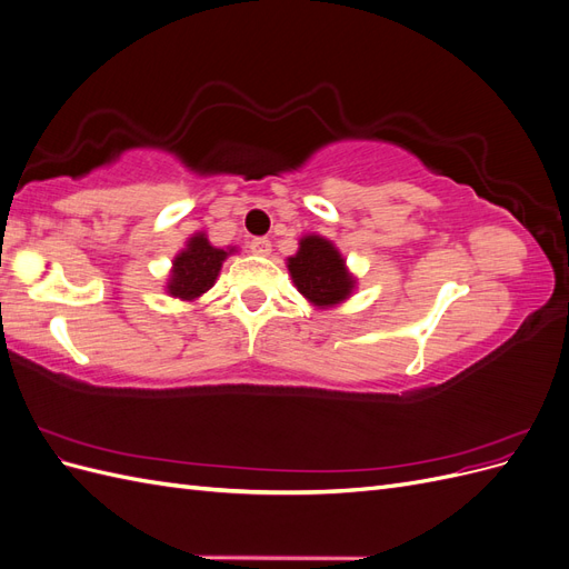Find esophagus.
Instances as JSON below:
<instances>
[{"label":"esophagus","mask_w":569,"mask_h":569,"mask_svg":"<svg viewBox=\"0 0 569 569\" xmlns=\"http://www.w3.org/2000/svg\"><path fill=\"white\" fill-rule=\"evenodd\" d=\"M249 249H251L256 256H268L270 249H272V244H270L268 237H253L251 242H249Z\"/></svg>","instance_id":"34e87169"}]
</instances>
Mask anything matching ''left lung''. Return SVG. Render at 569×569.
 <instances>
[{"mask_svg":"<svg viewBox=\"0 0 569 569\" xmlns=\"http://www.w3.org/2000/svg\"><path fill=\"white\" fill-rule=\"evenodd\" d=\"M289 272L297 289L316 306H335L353 289V278L347 272L341 253L318 234L301 239L297 256L289 258Z\"/></svg>","mask_w":569,"mask_h":569,"instance_id":"1","label":"left lung"}]
</instances>
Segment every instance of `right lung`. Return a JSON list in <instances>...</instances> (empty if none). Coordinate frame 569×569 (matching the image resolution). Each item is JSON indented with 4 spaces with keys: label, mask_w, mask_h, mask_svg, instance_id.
I'll list each match as a JSON object with an SVG mask.
<instances>
[{
    "label": "right lung",
    "mask_w": 569,
    "mask_h": 569,
    "mask_svg": "<svg viewBox=\"0 0 569 569\" xmlns=\"http://www.w3.org/2000/svg\"><path fill=\"white\" fill-rule=\"evenodd\" d=\"M226 256L228 251L211 247V242L203 234H194L187 242V249L173 261L168 295L184 301L201 297L206 289L213 287Z\"/></svg>",
    "instance_id": "obj_1"
}]
</instances>
